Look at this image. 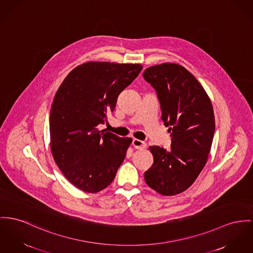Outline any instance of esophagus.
I'll return each instance as SVG.
<instances>
[{"label": "esophagus", "instance_id": "obj_1", "mask_svg": "<svg viewBox=\"0 0 253 253\" xmlns=\"http://www.w3.org/2000/svg\"><path fill=\"white\" fill-rule=\"evenodd\" d=\"M132 146L137 150H143L147 147V144L144 141L138 140V139H133L132 140Z\"/></svg>", "mask_w": 253, "mask_h": 253}]
</instances>
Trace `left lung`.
<instances>
[{
	"instance_id": "obj_1",
	"label": "left lung",
	"mask_w": 253,
	"mask_h": 253,
	"mask_svg": "<svg viewBox=\"0 0 253 253\" xmlns=\"http://www.w3.org/2000/svg\"><path fill=\"white\" fill-rule=\"evenodd\" d=\"M143 77L156 92L171 137L168 150L149 148L153 164L145 180L163 196L177 195L195 182L206 164L215 131L213 106L198 80L178 64L148 68Z\"/></svg>"
}]
</instances>
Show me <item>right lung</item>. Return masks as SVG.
Here are the masks:
<instances>
[{"label": "right lung", "instance_id": "obj_1", "mask_svg": "<svg viewBox=\"0 0 253 253\" xmlns=\"http://www.w3.org/2000/svg\"><path fill=\"white\" fill-rule=\"evenodd\" d=\"M142 69L140 64L88 62L75 68L59 86L50 114L51 153L77 188L97 193L115 178L131 139L97 126L114 111L120 93Z\"/></svg>", "mask_w": 253, "mask_h": 253}]
</instances>
